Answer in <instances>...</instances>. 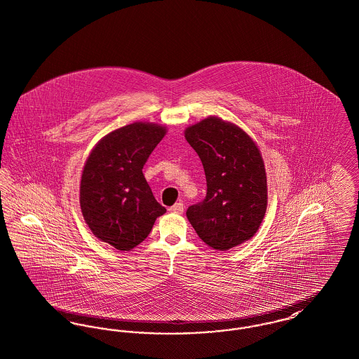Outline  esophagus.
<instances>
[{
	"instance_id": "obj_1",
	"label": "esophagus",
	"mask_w": 359,
	"mask_h": 359,
	"mask_svg": "<svg viewBox=\"0 0 359 359\" xmlns=\"http://www.w3.org/2000/svg\"><path fill=\"white\" fill-rule=\"evenodd\" d=\"M183 210H184V206H183V203H182V202H176L173 206H170V208H169V211L176 212V214H182Z\"/></svg>"
}]
</instances>
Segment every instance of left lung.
I'll return each mask as SVG.
<instances>
[{
  "instance_id": "8db88e82",
  "label": "left lung",
  "mask_w": 359,
  "mask_h": 359,
  "mask_svg": "<svg viewBox=\"0 0 359 359\" xmlns=\"http://www.w3.org/2000/svg\"><path fill=\"white\" fill-rule=\"evenodd\" d=\"M206 175L208 192L187 209L196 234L212 250L226 251L259 229L267 209L263 158L240 127L215 116L186 130Z\"/></svg>"
}]
</instances>
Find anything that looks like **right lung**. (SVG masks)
Here are the masks:
<instances>
[{"label": "right lung", "instance_id": "add662e5", "mask_svg": "<svg viewBox=\"0 0 359 359\" xmlns=\"http://www.w3.org/2000/svg\"><path fill=\"white\" fill-rule=\"evenodd\" d=\"M165 127L133 123L106 135L85 164L80 205L93 234L119 251L142 243L167 209L153 196L142 168Z\"/></svg>", "mask_w": 359, "mask_h": 359}]
</instances>
